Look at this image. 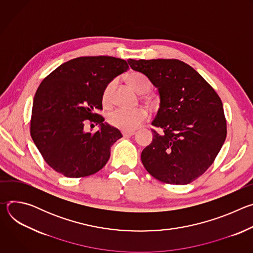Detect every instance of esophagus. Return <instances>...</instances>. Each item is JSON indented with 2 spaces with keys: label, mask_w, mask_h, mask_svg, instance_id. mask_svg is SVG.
<instances>
[{
  "label": "esophagus",
  "mask_w": 253,
  "mask_h": 253,
  "mask_svg": "<svg viewBox=\"0 0 253 253\" xmlns=\"http://www.w3.org/2000/svg\"><path fill=\"white\" fill-rule=\"evenodd\" d=\"M134 134H135V131H132V130H123L122 131L123 136H131V135H134Z\"/></svg>",
  "instance_id": "34e87169"
}]
</instances>
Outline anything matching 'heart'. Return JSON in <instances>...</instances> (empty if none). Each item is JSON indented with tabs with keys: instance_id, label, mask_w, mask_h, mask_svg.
Instances as JSON below:
<instances>
[{
	"instance_id": "obj_1",
	"label": "heart",
	"mask_w": 253,
	"mask_h": 253,
	"mask_svg": "<svg viewBox=\"0 0 253 253\" xmlns=\"http://www.w3.org/2000/svg\"><path fill=\"white\" fill-rule=\"evenodd\" d=\"M129 84L140 94L147 93L151 87L150 80L139 72H133L128 76ZM115 88V81L112 80L106 85L102 94V103L104 106H110L113 102V92ZM148 111L143 107L134 108V109H117L110 112L107 116V121L111 126L122 130H134L142 125L148 119Z\"/></svg>"
}]
</instances>
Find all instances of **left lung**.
<instances>
[{
  "label": "left lung",
  "mask_w": 253,
  "mask_h": 253,
  "mask_svg": "<svg viewBox=\"0 0 253 253\" xmlns=\"http://www.w3.org/2000/svg\"><path fill=\"white\" fill-rule=\"evenodd\" d=\"M130 67L158 88L160 107L152 125L159 128L141 153L142 163L166 184L193 182L212 165L227 134L221 99L188 64L177 59L133 60Z\"/></svg>",
  "instance_id": "obj_1"
}]
</instances>
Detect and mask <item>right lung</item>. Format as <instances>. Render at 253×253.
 Returning <instances> with one entry per match:
<instances>
[{
	"label": "right lung",
	"mask_w": 253,
	"mask_h": 253,
	"mask_svg": "<svg viewBox=\"0 0 253 253\" xmlns=\"http://www.w3.org/2000/svg\"><path fill=\"white\" fill-rule=\"evenodd\" d=\"M128 69L125 60L115 57H79L60 65L42 81L34 97L30 133L45 162L56 172L81 178L106 165L110 147L122 134L103 123L104 117L96 110H103L106 85ZM86 122L101 128L85 132Z\"/></svg>",
	"instance_id": "add662e5"
}]
</instances>
